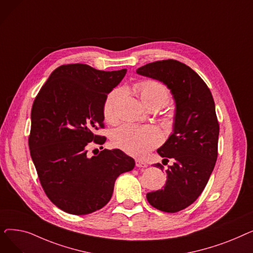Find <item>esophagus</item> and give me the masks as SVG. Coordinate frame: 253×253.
<instances>
[{
	"instance_id": "1",
	"label": "esophagus",
	"mask_w": 253,
	"mask_h": 253,
	"mask_svg": "<svg viewBox=\"0 0 253 253\" xmlns=\"http://www.w3.org/2000/svg\"><path fill=\"white\" fill-rule=\"evenodd\" d=\"M135 165H136V167H138V168H145V167L148 166L147 164H145V163L142 162V161H140V160H135Z\"/></svg>"
}]
</instances>
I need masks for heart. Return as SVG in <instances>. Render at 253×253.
Segmentation results:
<instances>
[{
  "label": "heart",
  "instance_id": "heart-1",
  "mask_svg": "<svg viewBox=\"0 0 253 253\" xmlns=\"http://www.w3.org/2000/svg\"><path fill=\"white\" fill-rule=\"evenodd\" d=\"M135 93L145 108L158 106L162 108L169 99L167 88L153 80H144L134 86ZM124 94L122 88L113 90L106 96L103 103V117L108 121H114L116 118L117 105ZM160 131L154 126H137L125 124L115 130L113 143L123 152L135 157H143L161 142Z\"/></svg>",
  "mask_w": 253,
  "mask_h": 253
}]
</instances>
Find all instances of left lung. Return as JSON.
Returning a JSON list of instances; mask_svg holds the SVG:
<instances>
[{
    "label": "left lung",
    "mask_w": 253,
    "mask_h": 253,
    "mask_svg": "<svg viewBox=\"0 0 253 253\" xmlns=\"http://www.w3.org/2000/svg\"><path fill=\"white\" fill-rule=\"evenodd\" d=\"M136 73L163 82L175 100L173 133L157 151L175 162L166 170L164 189L147 194L153 207L174 213L197 200L215 166L219 125L214 100L201 77L177 60L151 62ZM155 166L163 170L160 163Z\"/></svg>",
    "instance_id": "1"
}]
</instances>
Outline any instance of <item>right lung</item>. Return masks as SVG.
Listing matches in <instances>:
<instances>
[{
	"mask_svg": "<svg viewBox=\"0 0 253 253\" xmlns=\"http://www.w3.org/2000/svg\"><path fill=\"white\" fill-rule=\"evenodd\" d=\"M127 70L104 72L83 63L60 65L32 108L31 157L50 201L75 215L92 213L111 200L117 177L135 162L121 150L88 157L90 142L103 144V103ZM102 148V147H101Z\"/></svg>",
	"mask_w": 253,
	"mask_h": 253,
	"instance_id": "1",
	"label": "right lung"
}]
</instances>
